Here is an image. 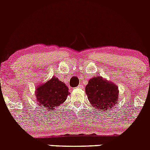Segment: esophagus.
I'll return each instance as SVG.
<instances>
[{
    "label": "esophagus",
    "instance_id": "1",
    "mask_svg": "<svg viewBox=\"0 0 150 150\" xmlns=\"http://www.w3.org/2000/svg\"><path fill=\"white\" fill-rule=\"evenodd\" d=\"M77 88H83V85H82V84L79 85V86H77Z\"/></svg>",
    "mask_w": 150,
    "mask_h": 150
}]
</instances>
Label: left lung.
<instances>
[{
    "label": "left lung",
    "instance_id": "obj_1",
    "mask_svg": "<svg viewBox=\"0 0 150 150\" xmlns=\"http://www.w3.org/2000/svg\"><path fill=\"white\" fill-rule=\"evenodd\" d=\"M87 97L99 112H105L117 104L119 90L116 85L104 79L101 76L91 78L86 86Z\"/></svg>",
    "mask_w": 150,
    "mask_h": 150
}]
</instances>
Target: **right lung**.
<instances>
[{
  "label": "right lung",
  "instance_id": "1",
  "mask_svg": "<svg viewBox=\"0 0 150 150\" xmlns=\"http://www.w3.org/2000/svg\"><path fill=\"white\" fill-rule=\"evenodd\" d=\"M68 95V87L55 77L49 79L36 88L38 104L47 108L49 112L53 110V107L63 104Z\"/></svg>",
  "mask_w": 150,
  "mask_h": 150
}]
</instances>
